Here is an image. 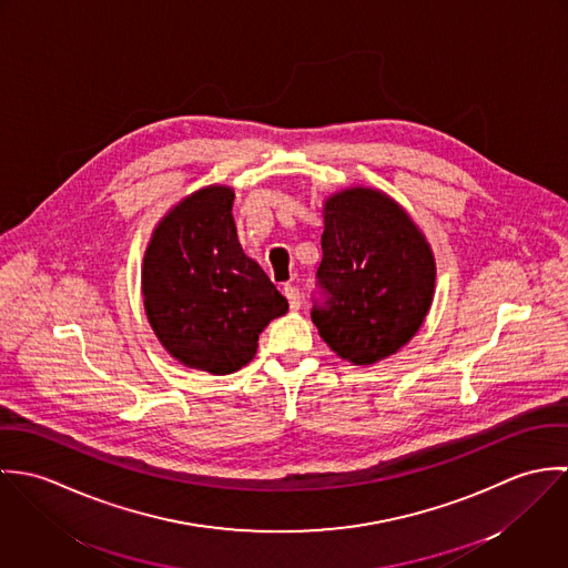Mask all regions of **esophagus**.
Listing matches in <instances>:
<instances>
[{"label":"esophagus","mask_w":568,"mask_h":568,"mask_svg":"<svg viewBox=\"0 0 568 568\" xmlns=\"http://www.w3.org/2000/svg\"><path fill=\"white\" fill-rule=\"evenodd\" d=\"M284 297L288 300V306H291L293 311H297V308H300V304H302V295H300V291H297L295 286H284Z\"/></svg>","instance_id":"1"}]
</instances>
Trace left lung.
I'll return each mask as SVG.
<instances>
[{
	"mask_svg": "<svg viewBox=\"0 0 568 568\" xmlns=\"http://www.w3.org/2000/svg\"><path fill=\"white\" fill-rule=\"evenodd\" d=\"M322 300L313 322L343 361L374 365L406 345L435 291V257L405 210L381 190L349 187L324 205Z\"/></svg>",
	"mask_w": 568,
	"mask_h": 568,
	"instance_id": "obj_1",
	"label": "left lung"
}]
</instances>
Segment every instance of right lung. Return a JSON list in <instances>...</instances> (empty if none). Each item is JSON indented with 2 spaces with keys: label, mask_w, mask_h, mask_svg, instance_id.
<instances>
[{
  "label": "right lung",
  "mask_w": 568,
  "mask_h": 568,
  "mask_svg": "<svg viewBox=\"0 0 568 568\" xmlns=\"http://www.w3.org/2000/svg\"><path fill=\"white\" fill-rule=\"evenodd\" d=\"M234 190L210 185L176 203L155 227L142 266L149 324L185 367L234 374L262 329L288 302L244 255L232 216Z\"/></svg>",
  "instance_id": "obj_1"
}]
</instances>
